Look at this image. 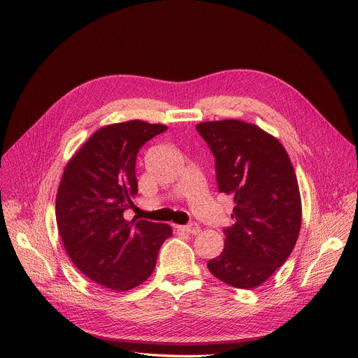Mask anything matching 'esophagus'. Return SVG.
Segmentation results:
<instances>
[{"label":"esophagus","instance_id":"obj_1","mask_svg":"<svg viewBox=\"0 0 358 358\" xmlns=\"http://www.w3.org/2000/svg\"><path fill=\"white\" fill-rule=\"evenodd\" d=\"M177 229L182 231V232H187V234H191V235H196L201 228L196 222H189L187 225H177Z\"/></svg>","mask_w":358,"mask_h":358}]
</instances>
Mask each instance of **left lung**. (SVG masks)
<instances>
[{"label":"left lung","mask_w":358,"mask_h":358,"mask_svg":"<svg viewBox=\"0 0 358 358\" xmlns=\"http://www.w3.org/2000/svg\"><path fill=\"white\" fill-rule=\"evenodd\" d=\"M215 157L220 192L234 195L225 245L210 272L227 285L252 289L269 279L292 253L300 225L297 178L285 147L261 127L241 120L196 124Z\"/></svg>","instance_id":"obj_1"}]
</instances>
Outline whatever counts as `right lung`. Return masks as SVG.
Here are the masks:
<instances>
[{
	"label": "right lung",
	"mask_w": 358,
	"mask_h": 358,
	"mask_svg": "<svg viewBox=\"0 0 358 358\" xmlns=\"http://www.w3.org/2000/svg\"><path fill=\"white\" fill-rule=\"evenodd\" d=\"M166 130L141 120L105 126L65 167L55 207L61 239L73 265L108 289L123 292L145 282L173 234L167 224L123 217L137 194V152Z\"/></svg>",
	"instance_id": "1"
}]
</instances>
